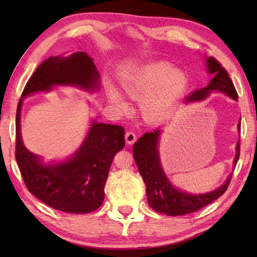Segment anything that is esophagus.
Wrapping results in <instances>:
<instances>
[{
  "mask_svg": "<svg viewBox=\"0 0 257 257\" xmlns=\"http://www.w3.org/2000/svg\"><path fill=\"white\" fill-rule=\"evenodd\" d=\"M124 138H125V143H127L128 145H134L136 143V140H137V136H136V134L134 132L130 130V132L125 133Z\"/></svg>",
  "mask_w": 257,
  "mask_h": 257,
  "instance_id": "34e87169",
  "label": "esophagus"
}]
</instances>
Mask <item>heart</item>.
Returning a JSON list of instances; mask_svg holds the SVG:
<instances>
[{
    "mask_svg": "<svg viewBox=\"0 0 257 257\" xmlns=\"http://www.w3.org/2000/svg\"><path fill=\"white\" fill-rule=\"evenodd\" d=\"M189 80L181 70L172 65L152 63L123 76L121 86L132 99L141 102V110L147 121L158 122L165 119L177 106L188 88ZM109 99L119 108L128 106L120 92L111 85L107 86Z\"/></svg>",
    "mask_w": 257,
    "mask_h": 257,
    "instance_id": "b5f03b06",
    "label": "heart"
}]
</instances>
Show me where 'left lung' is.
I'll use <instances>...</instances> for the list:
<instances>
[{
  "label": "left lung",
  "mask_w": 257,
  "mask_h": 257,
  "mask_svg": "<svg viewBox=\"0 0 257 257\" xmlns=\"http://www.w3.org/2000/svg\"><path fill=\"white\" fill-rule=\"evenodd\" d=\"M207 69L209 73L214 75L210 84L204 88L193 91L188 97L187 101L203 100L212 91L217 90L224 92L233 99L237 100L238 95L226 69L214 57L207 58ZM237 129L241 130V121ZM160 130L155 133H147L138 139L134 145V158L137 163L138 170L146 184L147 198L150 207L155 211L167 215H185L201 210L202 207L212 203L225 192L230 185L232 174L227 178L226 182L220 188L206 194H189L182 192L174 187L167 179L160 165L159 154H158V139ZM241 143L236 146V157L234 159V167L236 166L239 158Z\"/></svg>",
  "instance_id": "left-lung-1"
}]
</instances>
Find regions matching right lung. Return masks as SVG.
Here are the masks:
<instances>
[{
	"mask_svg": "<svg viewBox=\"0 0 257 257\" xmlns=\"http://www.w3.org/2000/svg\"><path fill=\"white\" fill-rule=\"evenodd\" d=\"M99 75L92 59L84 52L68 57L45 59L27 81L16 110L15 159L26 188L38 200L66 213H90L105 199V184L113 157L124 147L121 125L92 122L83 146L72 159L43 166L38 157L22 143L20 114L23 98L35 91L50 90L54 85L97 87Z\"/></svg>",
	"mask_w": 257,
	"mask_h": 257,
	"instance_id": "right-lung-1",
	"label": "right lung"
}]
</instances>
